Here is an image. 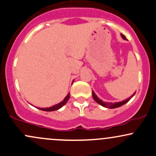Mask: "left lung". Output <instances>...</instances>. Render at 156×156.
Instances as JSON below:
<instances>
[{
    "mask_svg": "<svg viewBox=\"0 0 156 156\" xmlns=\"http://www.w3.org/2000/svg\"><path fill=\"white\" fill-rule=\"evenodd\" d=\"M121 37H122V38L123 39H126V37L123 35V34H121ZM135 93H136V92H135ZM135 93H134L133 94H132V96H131L129 98V99H126V100H123V101H119V102L112 103V102H106V101H103L102 100L100 99L97 96H96V93H95L92 90V94H93V99H94L95 101H96V102L98 103V104H99L100 105L103 106V107H105V108H119V107H120V106L123 105L124 104L127 103L128 101H129V100H130L132 97H133V96H134V94H135Z\"/></svg>",
    "mask_w": 156,
    "mask_h": 156,
    "instance_id": "left-lung-1",
    "label": "left lung"
}]
</instances>
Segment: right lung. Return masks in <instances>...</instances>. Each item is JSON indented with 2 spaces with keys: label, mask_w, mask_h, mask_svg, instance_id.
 Wrapping results in <instances>:
<instances>
[{
  "label": "right lung",
  "mask_w": 156,
  "mask_h": 156,
  "mask_svg": "<svg viewBox=\"0 0 156 156\" xmlns=\"http://www.w3.org/2000/svg\"><path fill=\"white\" fill-rule=\"evenodd\" d=\"M70 97V95L69 93H68L67 94V96H66L65 99L63 100L62 101H60V103H58V104L57 105H55L54 106H51V107H49V108H38V109L39 110H42V111H57V110L60 109V108H61L63 106H64L66 104V102L68 101Z\"/></svg>",
  "instance_id": "right-lung-1"
}]
</instances>
